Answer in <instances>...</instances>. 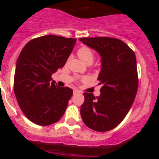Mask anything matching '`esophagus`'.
<instances>
[{
    "mask_svg": "<svg viewBox=\"0 0 159 159\" xmlns=\"http://www.w3.org/2000/svg\"><path fill=\"white\" fill-rule=\"evenodd\" d=\"M79 93H80V92H79L78 90H73V95H76V94Z\"/></svg>",
    "mask_w": 159,
    "mask_h": 159,
    "instance_id": "esophagus-1",
    "label": "esophagus"
}]
</instances>
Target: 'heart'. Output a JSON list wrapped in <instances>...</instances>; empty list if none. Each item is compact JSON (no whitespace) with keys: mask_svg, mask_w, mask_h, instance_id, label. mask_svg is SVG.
I'll return each mask as SVG.
<instances>
[{"mask_svg":"<svg viewBox=\"0 0 159 159\" xmlns=\"http://www.w3.org/2000/svg\"><path fill=\"white\" fill-rule=\"evenodd\" d=\"M77 55H78L79 58L82 60L83 62L85 63V64H88V63H92L95 58V56H94L93 52L91 50V48H89L87 46H83L80 48H79V50L77 51ZM84 80H87V78L83 79Z\"/></svg>","mask_w":159,"mask_h":159,"instance_id":"obj_1","label":"heart"}]
</instances>
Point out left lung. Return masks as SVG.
Listing matches in <instances>:
<instances>
[{
  "mask_svg": "<svg viewBox=\"0 0 159 159\" xmlns=\"http://www.w3.org/2000/svg\"><path fill=\"white\" fill-rule=\"evenodd\" d=\"M80 40L100 54V95L85 92L80 115L87 127L104 132L116 127L131 107L139 86L134 51L119 39L83 37Z\"/></svg>",
  "mask_w": 159,
  "mask_h": 159,
  "instance_id": "8db88e82",
  "label": "left lung"
}]
</instances>
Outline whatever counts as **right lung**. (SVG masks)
I'll use <instances>...</instances> for the list:
<instances>
[{
  "mask_svg": "<svg viewBox=\"0 0 159 159\" xmlns=\"http://www.w3.org/2000/svg\"><path fill=\"white\" fill-rule=\"evenodd\" d=\"M76 39L48 35L25 44L16 61L13 89L25 116L32 123L48 126L62 117L73 94L59 87L52 75L64 66Z\"/></svg>",
  "mask_w": 159,
  "mask_h": 159,
  "instance_id": "right-lung-1",
  "label": "right lung"
}]
</instances>
